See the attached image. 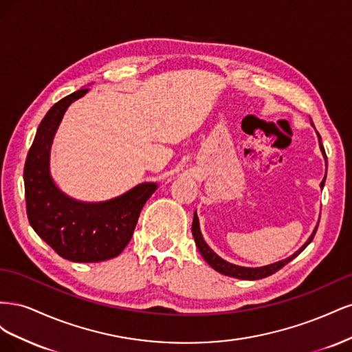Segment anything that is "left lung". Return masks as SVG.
<instances>
[{
	"mask_svg": "<svg viewBox=\"0 0 352 352\" xmlns=\"http://www.w3.org/2000/svg\"><path fill=\"white\" fill-rule=\"evenodd\" d=\"M311 124H313V123H311ZM317 135H318V132H317ZM318 142H320V150H322V153H323V155H324V160H326V163H327V157H326V153H324V148H323V145H322V136H320V135H318ZM326 166H327V164H326ZM324 180H326V177L323 179V182L320 184L322 188L324 186ZM317 228H318V225H317ZM317 228L314 229L313 235H311L310 238H308V241H307V242L302 245V247H301L300 250H298L295 254H292L291 257H287V258H285V260H282V261H278V263L270 264V265H264V267H241V265L232 264V263H228V261H225L223 258H220L219 255L208 247V245L206 243V241L202 239L201 230H199V221H198L197 211L194 212L192 235H194L195 243H197V247H198L201 255H202V257H204V260H206L216 272H219V273H221V274H225V276H230V278L242 279V280H257V279H263V278H267V276H272L273 273L280 270V269L283 267V265H286L287 263L292 261L298 254H301V252L307 248V245L313 241V238H314V235H316Z\"/></svg>",
	"mask_w": 352,
	"mask_h": 352,
	"instance_id": "8db88e82",
	"label": "left lung"
}]
</instances>
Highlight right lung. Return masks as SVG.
<instances>
[{
    "label": "right lung",
    "instance_id": "right-lung-1",
    "mask_svg": "<svg viewBox=\"0 0 352 352\" xmlns=\"http://www.w3.org/2000/svg\"><path fill=\"white\" fill-rule=\"evenodd\" d=\"M79 89L56 102L42 119L25 163V197L30 226L60 257L76 263L114 258L129 243L155 184H141L105 202H80L63 194L50 175L52 138Z\"/></svg>",
    "mask_w": 352,
    "mask_h": 352
}]
</instances>
